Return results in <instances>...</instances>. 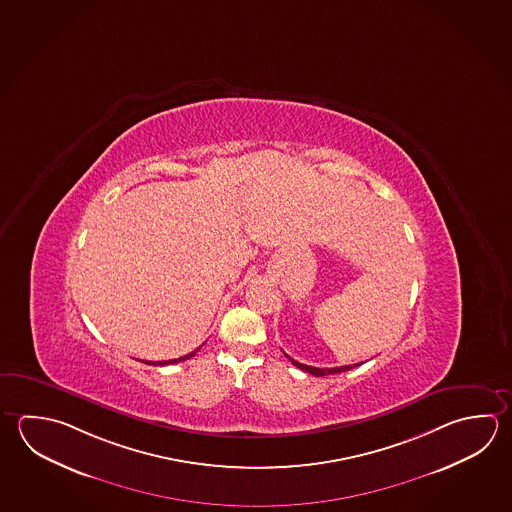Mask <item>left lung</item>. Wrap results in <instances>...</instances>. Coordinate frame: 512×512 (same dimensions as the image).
Wrapping results in <instances>:
<instances>
[{
    "label": "left lung",
    "mask_w": 512,
    "mask_h": 512,
    "mask_svg": "<svg viewBox=\"0 0 512 512\" xmlns=\"http://www.w3.org/2000/svg\"><path fill=\"white\" fill-rule=\"evenodd\" d=\"M287 357H289V355H287ZM290 361H292V364H294V366H298L299 370H303V372L312 373V375H316V377H323V375H332V373L348 372V370H352V368H355V366H359V364H348V366H337V368H314V366H307V364L298 363V361H294V359H290Z\"/></svg>",
    "instance_id": "8db88e82"
}]
</instances>
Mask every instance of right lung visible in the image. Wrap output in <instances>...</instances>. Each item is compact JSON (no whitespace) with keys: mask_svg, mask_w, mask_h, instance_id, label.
<instances>
[{"mask_svg":"<svg viewBox=\"0 0 512 512\" xmlns=\"http://www.w3.org/2000/svg\"><path fill=\"white\" fill-rule=\"evenodd\" d=\"M198 350H195V352H191V354L184 355V357H178V359H171V361H157V363H149L146 364H153V366H166V364H175L180 363V361H186V359H189V357H193V355L196 354Z\"/></svg>","mask_w":512,"mask_h":512,"instance_id":"right-lung-1","label":"right lung"}]
</instances>
